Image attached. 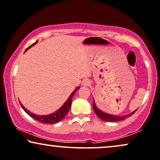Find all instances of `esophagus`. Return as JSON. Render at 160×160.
Masks as SVG:
<instances>
[{
    "label": "esophagus",
    "mask_w": 160,
    "mask_h": 160,
    "mask_svg": "<svg viewBox=\"0 0 160 160\" xmlns=\"http://www.w3.org/2000/svg\"><path fill=\"white\" fill-rule=\"evenodd\" d=\"M90 83H91V82H90V80H88V79H84L83 81H82V86H85V87H87V86H90Z\"/></svg>",
    "instance_id": "esophagus-1"
}]
</instances>
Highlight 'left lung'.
<instances>
[{"instance_id":"8db88e82","label":"left lung","mask_w":160,"mask_h":160,"mask_svg":"<svg viewBox=\"0 0 160 160\" xmlns=\"http://www.w3.org/2000/svg\"><path fill=\"white\" fill-rule=\"evenodd\" d=\"M92 108H93L94 111L96 113V115L98 116V118H100L103 121H106V122H119V121H122V120L125 119L126 118L130 117L133 115V113H135L136 110L134 111L131 112V113L127 114V115H124V116H116V115H112V114L108 113H104V112L102 111L100 109H98L97 106H96L95 100L93 98V103H92Z\"/></svg>"}]
</instances>
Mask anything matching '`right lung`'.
<instances>
[{"mask_svg":"<svg viewBox=\"0 0 160 160\" xmlns=\"http://www.w3.org/2000/svg\"><path fill=\"white\" fill-rule=\"evenodd\" d=\"M37 42H38V41H36V42H35L34 44H32L31 46H29V47H27V50L26 51L28 50L30 47H32V46H34L35 44H37ZM25 51V52H26ZM79 87H78V88H76V89L74 90V91L72 92V93L70 94V96H69V98L67 99V101L64 102V104L59 108L58 110H57L56 112H54V113H51V114H49V115H41V116H39V115H37V114H35V113H32L30 111H29L27 109V108H25L23 106V104H21V102H20V104H21V108H23V110L27 113V114L29 116H31V117L32 118V119H34L35 120H37V121L41 122V123H44V124H50V125H52V124H56L58 123L61 121V120H62L66 116L67 113H68L69 110H70V108L71 107V104H72V98L73 95L75 94V92L77 90L79 89Z\"/></svg>","mask_w":160,"mask_h":160,"instance_id":"right-lung-1","label":"right lung"}]
</instances>
